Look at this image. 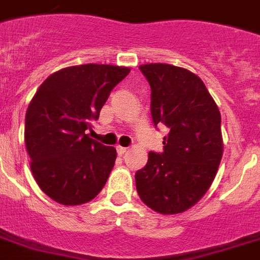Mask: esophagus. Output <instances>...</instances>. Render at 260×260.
Masks as SVG:
<instances>
[{
    "label": "esophagus",
    "mask_w": 260,
    "mask_h": 260,
    "mask_svg": "<svg viewBox=\"0 0 260 260\" xmlns=\"http://www.w3.org/2000/svg\"><path fill=\"white\" fill-rule=\"evenodd\" d=\"M126 151V147H122V146H117V153L120 155H122Z\"/></svg>",
    "instance_id": "esophagus-1"
}]
</instances>
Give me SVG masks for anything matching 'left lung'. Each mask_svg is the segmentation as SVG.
Returning <instances> with one entry per match:
<instances>
[{"instance_id":"8db88e82","label":"left lung","mask_w":260,"mask_h":260,"mask_svg":"<svg viewBox=\"0 0 260 260\" xmlns=\"http://www.w3.org/2000/svg\"><path fill=\"white\" fill-rule=\"evenodd\" d=\"M151 88V118L169 129L162 153L150 151L135 174L140 200L162 215L199 203L218 172L223 154L220 113L201 78L182 67H139Z\"/></svg>"}]
</instances>
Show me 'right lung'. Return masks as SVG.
<instances>
[{
    "label": "right lung",
    "instance_id": "add662e5",
    "mask_svg": "<svg viewBox=\"0 0 260 260\" xmlns=\"http://www.w3.org/2000/svg\"><path fill=\"white\" fill-rule=\"evenodd\" d=\"M128 67L81 64L61 69L42 82L26 111L24 143L34 179L48 197L80 205L101 193L117 151L85 131Z\"/></svg>",
    "mask_w": 260,
    "mask_h": 260
}]
</instances>
